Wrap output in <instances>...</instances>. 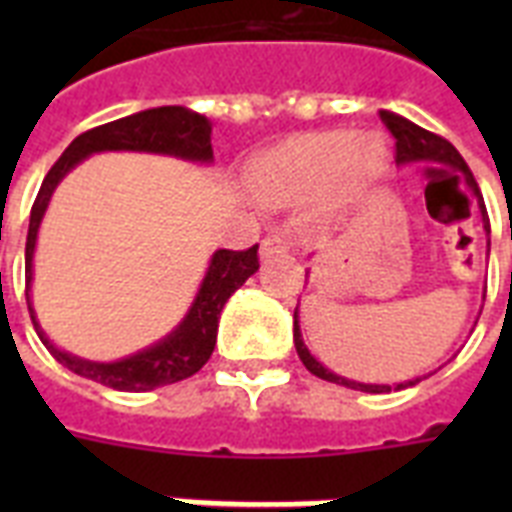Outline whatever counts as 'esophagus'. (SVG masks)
I'll return each mask as SVG.
<instances>
[{
  "label": "esophagus",
  "instance_id": "1",
  "mask_svg": "<svg viewBox=\"0 0 512 512\" xmlns=\"http://www.w3.org/2000/svg\"><path fill=\"white\" fill-rule=\"evenodd\" d=\"M287 239L284 236H265L263 244H260V255L263 257H273L281 255V252H287Z\"/></svg>",
  "mask_w": 512,
  "mask_h": 512
}]
</instances>
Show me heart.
<instances>
[{"instance_id": "obj_1", "label": "heart", "mask_w": 512, "mask_h": 512, "mask_svg": "<svg viewBox=\"0 0 512 512\" xmlns=\"http://www.w3.org/2000/svg\"><path fill=\"white\" fill-rule=\"evenodd\" d=\"M385 162L388 148L377 135L305 132L257 154L247 180L268 207H297L324 193L332 201H348L380 175Z\"/></svg>"}]
</instances>
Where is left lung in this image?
<instances>
[{
    "mask_svg": "<svg viewBox=\"0 0 512 512\" xmlns=\"http://www.w3.org/2000/svg\"><path fill=\"white\" fill-rule=\"evenodd\" d=\"M382 122L385 127L390 130V135L396 138V164L398 167H404V164H422V162H436V164H446V167H454V170H460L462 177H465V185H468L473 196L478 199V209H481V217H484V228L489 233V217H486V209H484V199H481V191H478V183L473 172L468 170V164L465 159L460 156V151L444 140L441 135H433V132L422 130L417 127L414 122L404 119V116L393 114V111H382ZM486 247H489V241H486ZM295 348H297V356L300 361L305 364V369L321 380L327 382H337V385H345V388H353V390H364V393H390V390H404L409 385H417L422 377H414V380H406V382H396L393 388L390 385H369V382H356V380H348V377H340L335 374L332 369L321 364L319 358L313 356L308 345L303 342V332H300V319H297V308H295Z\"/></svg>",
    "mask_w": 512,
    "mask_h": 512,
    "instance_id": "left-lung-1",
    "label": "left lung"
}]
</instances>
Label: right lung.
<instances>
[{
    "instance_id": "right-lung-1",
    "label": "right lung",
    "mask_w": 512,
    "mask_h": 512,
    "mask_svg": "<svg viewBox=\"0 0 512 512\" xmlns=\"http://www.w3.org/2000/svg\"><path fill=\"white\" fill-rule=\"evenodd\" d=\"M209 135H212L209 119L191 111V108H146V111L82 132L44 177L42 188L36 193L34 207H31V220H28L26 303L36 335L44 342V348L50 350L58 364H63L79 377H87V380H95L114 390L143 393V390L172 385V382H180L196 374L215 350L217 321H220L223 305L260 268V260H257V244L244 249V252L217 249L209 260V268L201 279V287L193 297L191 308L170 335L138 350V353H132V356L119 358V361H108V364L106 361H87V358L74 356L68 350H60L50 337L44 335L42 324L36 319L34 305H31L36 233H39L52 193L76 164L84 162L87 156L100 154V151H140V154H164L185 159V162L212 164V138Z\"/></svg>"
}]
</instances>
